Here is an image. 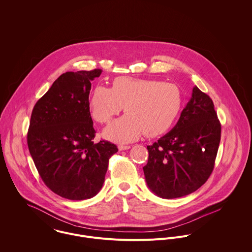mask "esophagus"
Segmentation results:
<instances>
[{
	"label": "esophagus",
	"instance_id": "obj_1",
	"mask_svg": "<svg viewBox=\"0 0 252 252\" xmlns=\"http://www.w3.org/2000/svg\"><path fill=\"white\" fill-rule=\"evenodd\" d=\"M129 148H131V146L130 145H122V144H120V145H118V149L119 150H127V149H129Z\"/></svg>",
	"mask_w": 252,
	"mask_h": 252
}]
</instances>
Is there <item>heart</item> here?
<instances>
[{"instance_id": "1", "label": "heart", "mask_w": 252, "mask_h": 252, "mask_svg": "<svg viewBox=\"0 0 252 252\" xmlns=\"http://www.w3.org/2000/svg\"><path fill=\"white\" fill-rule=\"evenodd\" d=\"M182 93L174 83L158 79L116 77L111 88L96 86L89 99V109L95 121L107 124L124 107L126 114L104 130L111 142L126 144L138 140L145 132L157 137L175 124L182 107Z\"/></svg>"}]
</instances>
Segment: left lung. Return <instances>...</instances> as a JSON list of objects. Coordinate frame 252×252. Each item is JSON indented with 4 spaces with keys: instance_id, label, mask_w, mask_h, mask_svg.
Listing matches in <instances>:
<instances>
[{
    "instance_id": "1",
    "label": "left lung",
    "mask_w": 252,
    "mask_h": 252,
    "mask_svg": "<svg viewBox=\"0 0 252 252\" xmlns=\"http://www.w3.org/2000/svg\"><path fill=\"white\" fill-rule=\"evenodd\" d=\"M221 125L212 99L197 86L176 126L152 145L144 178L158 197L193 193L210 178L220 143Z\"/></svg>"
}]
</instances>
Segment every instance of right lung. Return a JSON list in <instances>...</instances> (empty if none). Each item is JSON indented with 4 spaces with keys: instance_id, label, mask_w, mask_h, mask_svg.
Here are the masks:
<instances>
[{
    "instance_id": "1",
    "label": "right lung",
    "mask_w": 252,
    "mask_h": 252,
    "mask_svg": "<svg viewBox=\"0 0 252 252\" xmlns=\"http://www.w3.org/2000/svg\"><path fill=\"white\" fill-rule=\"evenodd\" d=\"M101 73L96 69L61 74L32 111L27 143L36 170L51 191L69 200L94 197L110 156L118 151L107 141L93 142L89 93Z\"/></svg>"
}]
</instances>
